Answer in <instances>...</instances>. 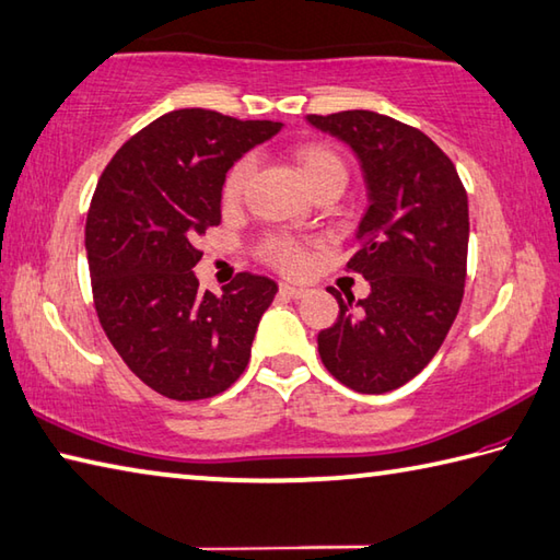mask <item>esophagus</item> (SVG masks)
<instances>
[{"label":"esophagus","mask_w":560,"mask_h":560,"mask_svg":"<svg viewBox=\"0 0 560 560\" xmlns=\"http://www.w3.org/2000/svg\"><path fill=\"white\" fill-rule=\"evenodd\" d=\"M280 294H282V298H288V300H300V298H304V294H307V290L300 288V284L280 282Z\"/></svg>","instance_id":"obj_1"}]
</instances>
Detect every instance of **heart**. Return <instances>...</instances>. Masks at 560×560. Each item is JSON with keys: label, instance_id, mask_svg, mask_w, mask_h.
Masks as SVG:
<instances>
[{"label": "heart", "instance_id": "b5f03b06", "mask_svg": "<svg viewBox=\"0 0 560 560\" xmlns=\"http://www.w3.org/2000/svg\"><path fill=\"white\" fill-rule=\"evenodd\" d=\"M294 163H298L300 173L312 189H316L324 183H339L346 185V163L343 158L334 149L324 143H304L294 151ZM253 173V161L248 155L238 158L231 163V167L224 175V185H221V197L226 205H236L244 197L248 180ZM266 258L276 262L282 270H298L302 266V248L290 238H270L266 244Z\"/></svg>", "mask_w": 560, "mask_h": 560}]
</instances>
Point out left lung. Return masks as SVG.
<instances>
[{"label":"left lung","mask_w":560,"mask_h":560,"mask_svg":"<svg viewBox=\"0 0 560 560\" xmlns=\"http://www.w3.org/2000/svg\"><path fill=\"white\" fill-rule=\"evenodd\" d=\"M307 121L351 145L368 187L361 250L346 268L371 294L355 302L331 290L339 319L316 336L319 355L346 387L383 395L424 371L460 310L468 195L451 158L415 126L365 109Z\"/></svg>","instance_id":"1"}]
</instances>
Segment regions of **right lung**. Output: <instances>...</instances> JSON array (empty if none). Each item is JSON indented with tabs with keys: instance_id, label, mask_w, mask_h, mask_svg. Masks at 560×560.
Returning a JSON list of instances; mask_svg holds the SVG:
<instances>
[{
	"instance_id": "1",
	"label": "right lung",
	"mask_w": 560,
	"mask_h": 560,
	"mask_svg": "<svg viewBox=\"0 0 560 560\" xmlns=\"http://www.w3.org/2000/svg\"><path fill=\"white\" fill-rule=\"evenodd\" d=\"M280 129L167 112L116 151L94 189L84 226L94 310L131 373L163 397H214L246 371L278 284L238 272L221 294L199 290L195 241L221 221L231 163Z\"/></svg>"
}]
</instances>
